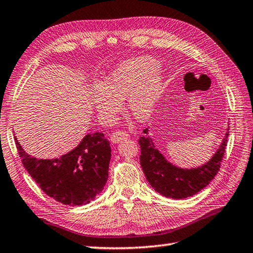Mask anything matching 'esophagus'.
Segmentation results:
<instances>
[{
	"instance_id": "34e87169",
	"label": "esophagus",
	"mask_w": 253,
	"mask_h": 253,
	"mask_svg": "<svg viewBox=\"0 0 253 253\" xmlns=\"http://www.w3.org/2000/svg\"><path fill=\"white\" fill-rule=\"evenodd\" d=\"M128 137H129L128 132L123 131V130H116L111 135V141L112 142H118V141H121L122 139H125V138H128Z\"/></svg>"
}]
</instances>
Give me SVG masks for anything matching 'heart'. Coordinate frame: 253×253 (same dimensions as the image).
<instances>
[{"label":"heart","mask_w":253,"mask_h":253,"mask_svg":"<svg viewBox=\"0 0 253 253\" xmlns=\"http://www.w3.org/2000/svg\"><path fill=\"white\" fill-rule=\"evenodd\" d=\"M160 64L150 57H140L118 66L102 86L91 92L94 108L103 121L108 122L121 111L126 98L127 110L138 121L150 116L162 91Z\"/></svg>","instance_id":"1"}]
</instances>
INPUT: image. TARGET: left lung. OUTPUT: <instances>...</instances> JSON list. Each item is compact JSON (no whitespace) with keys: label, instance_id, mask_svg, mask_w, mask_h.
I'll return each mask as SVG.
<instances>
[{"label":"left lung","instance_id":"left-lung-1","mask_svg":"<svg viewBox=\"0 0 253 253\" xmlns=\"http://www.w3.org/2000/svg\"><path fill=\"white\" fill-rule=\"evenodd\" d=\"M143 132L148 135V128L143 129ZM228 132L214 157L206 165L191 170L172 166L156 149L150 137H140L138 141L141 149L140 165L148 182L157 192L171 199H185L199 193L210 184L220 169Z\"/></svg>","mask_w":253,"mask_h":253}]
</instances>
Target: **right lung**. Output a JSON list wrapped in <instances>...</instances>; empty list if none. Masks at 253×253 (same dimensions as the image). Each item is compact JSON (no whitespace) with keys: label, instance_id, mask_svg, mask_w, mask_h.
I'll use <instances>...</instances> for the list:
<instances>
[{"label":"right lung","instance_id":"1","mask_svg":"<svg viewBox=\"0 0 253 253\" xmlns=\"http://www.w3.org/2000/svg\"><path fill=\"white\" fill-rule=\"evenodd\" d=\"M15 142L25 169L48 196L59 203L87 204L105 186L111 146L102 132L87 133L76 149L52 160L28 156L16 138Z\"/></svg>","mask_w":253,"mask_h":253}]
</instances>
